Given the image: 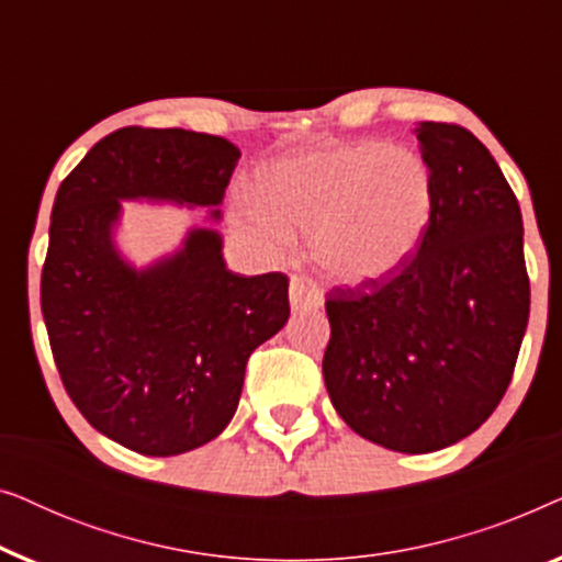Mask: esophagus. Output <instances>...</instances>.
<instances>
[{
	"label": "esophagus",
	"mask_w": 562,
	"mask_h": 562,
	"mask_svg": "<svg viewBox=\"0 0 562 562\" xmlns=\"http://www.w3.org/2000/svg\"><path fill=\"white\" fill-rule=\"evenodd\" d=\"M289 296H291V306L294 312H304V310H319L325 304V294L317 286V281H312L310 276H291L289 283Z\"/></svg>",
	"instance_id": "esophagus-1"
}]
</instances>
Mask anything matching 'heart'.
<instances>
[{
	"mask_svg": "<svg viewBox=\"0 0 562 562\" xmlns=\"http://www.w3.org/2000/svg\"><path fill=\"white\" fill-rule=\"evenodd\" d=\"M429 166L409 148L345 143L286 158L235 199L233 222L260 250L283 256L299 229H314L319 266L340 283H371L398 271L432 220Z\"/></svg>",
	"mask_w": 562,
	"mask_h": 562,
	"instance_id": "b5f03b06",
	"label": "heart"
}]
</instances>
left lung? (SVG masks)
Returning <instances> with one entry per match:
<instances>
[{
    "label": "left lung",
    "instance_id": "8db88e82",
    "mask_svg": "<svg viewBox=\"0 0 562 562\" xmlns=\"http://www.w3.org/2000/svg\"><path fill=\"white\" fill-rule=\"evenodd\" d=\"M417 140L435 183L427 233L386 279L329 289L322 358L352 432L414 456L494 414L529 319L521 212L502 168L456 122H422Z\"/></svg>",
    "mask_w": 562,
    "mask_h": 562
}]
</instances>
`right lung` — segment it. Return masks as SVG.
<instances>
[{"instance_id":"right-lung-1","label":"right lung","mask_w":562,"mask_h":562,"mask_svg":"<svg viewBox=\"0 0 562 562\" xmlns=\"http://www.w3.org/2000/svg\"><path fill=\"white\" fill-rule=\"evenodd\" d=\"M237 158L217 135L122 127L53 202L41 276L53 360L83 419L140 456H179L227 427L250 352L286 325L289 276L227 271L212 229L137 273L112 248V222L120 199L220 204Z\"/></svg>"}]
</instances>
